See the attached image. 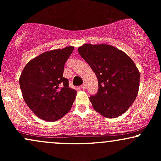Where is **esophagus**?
Here are the masks:
<instances>
[{
  "mask_svg": "<svg viewBox=\"0 0 161 161\" xmlns=\"http://www.w3.org/2000/svg\"><path fill=\"white\" fill-rule=\"evenodd\" d=\"M81 88H82V89L85 90L86 88V83H83V84L82 85V86H81Z\"/></svg>",
  "mask_w": 161,
  "mask_h": 161,
  "instance_id": "esophagus-1",
  "label": "esophagus"
}]
</instances>
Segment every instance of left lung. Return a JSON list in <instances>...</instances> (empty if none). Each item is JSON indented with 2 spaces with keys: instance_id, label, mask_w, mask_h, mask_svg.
<instances>
[{
  "instance_id": "left-lung-1",
  "label": "left lung",
  "mask_w": 161,
  "mask_h": 161,
  "mask_svg": "<svg viewBox=\"0 0 161 161\" xmlns=\"http://www.w3.org/2000/svg\"><path fill=\"white\" fill-rule=\"evenodd\" d=\"M98 81V91L89 99L103 116L115 118L132 105L139 89L140 73L126 53L106 44H85L78 48Z\"/></svg>"
}]
</instances>
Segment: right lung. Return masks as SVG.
Segmentation results:
<instances>
[{
    "mask_svg": "<svg viewBox=\"0 0 161 161\" xmlns=\"http://www.w3.org/2000/svg\"><path fill=\"white\" fill-rule=\"evenodd\" d=\"M74 47L46 51L31 60L19 77L25 102L37 116L56 121L69 111L76 91L63 76L64 64Z\"/></svg>",
    "mask_w": 161,
    "mask_h": 161,
    "instance_id": "right-lung-1",
    "label": "right lung"
}]
</instances>
